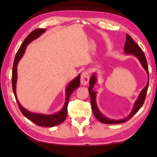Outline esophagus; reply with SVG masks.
Masks as SVG:
<instances>
[{"label": "esophagus", "mask_w": 157, "mask_h": 157, "mask_svg": "<svg viewBox=\"0 0 157 157\" xmlns=\"http://www.w3.org/2000/svg\"><path fill=\"white\" fill-rule=\"evenodd\" d=\"M81 84L82 85H86L88 84L89 82V75L87 71H84L81 75Z\"/></svg>", "instance_id": "esophagus-1"}]
</instances>
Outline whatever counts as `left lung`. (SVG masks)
Masks as SVG:
<instances>
[{
    "instance_id": "left-lung-1",
    "label": "left lung",
    "mask_w": 157,
    "mask_h": 157,
    "mask_svg": "<svg viewBox=\"0 0 157 157\" xmlns=\"http://www.w3.org/2000/svg\"><path fill=\"white\" fill-rule=\"evenodd\" d=\"M124 50L126 54H131L137 57V59L139 60L140 63H141L142 66L144 68L145 71L147 73L148 81L147 82L146 86H145V88H143L142 89V91H140L139 97H138L137 100H136V102H135L131 113H130L128 116L123 119H121V120H113V119H110V118H107V117H105L102 113L100 112L99 109L98 107L96 101H95L96 92L94 91V90H93L95 84L97 82V78H96V75H95V73L93 74L91 79H90L89 80L90 86L89 87V92L90 94V97H91L92 110H93V112H94V116H95V118H96L99 121L105 124H119V123H124V122L129 120V119L131 118L139 110V109L142 107L143 103L145 102L146 94H147V91L149 86V71H148V66H147V61H146L145 54L144 52H143L142 49L138 46L137 44L135 43L134 41L133 40L132 37L130 36L128 34H126V42L125 44H124Z\"/></svg>"
}]
</instances>
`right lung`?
<instances>
[{"label": "right lung", "instance_id": "right-lung-1", "mask_svg": "<svg viewBox=\"0 0 157 157\" xmlns=\"http://www.w3.org/2000/svg\"><path fill=\"white\" fill-rule=\"evenodd\" d=\"M46 31V29H36V30H33L32 33L29 34V35L26 37L24 41L23 42L22 45H21L19 49L16 54V56L14 61V64H13V68H12V89L13 92H14V96L17 100V104L18 107H19L21 113L23 115L26 117L29 120L33 122L34 123L39 126L41 127H51L58 125L61 123H62L67 116L68 113V101L70 99V96L71 94H72L73 91L78 88L80 84V75H78V77L73 79L71 82H69L68 86L66 88V102L65 104L63 105V107L62 109L59 112L56 113L51 114V115H46V114L42 113H36L33 112H30L28 110L25 109L23 108L22 106L18 102L17 97V93H16V84H17V65L19 60L23 57V54H24L25 50L26 48V46L31 43L32 41L34 39L38 38V37L41 35L44 32Z\"/></svg>", "mask_w": 157, "mask_h": 157}]
</instances>
